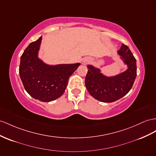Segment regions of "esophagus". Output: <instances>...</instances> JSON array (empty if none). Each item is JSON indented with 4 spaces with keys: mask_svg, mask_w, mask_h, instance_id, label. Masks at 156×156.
Masks as SVG:
<instances>
[{
    "mask_svg": "<svg viewBox=\"0 0 156 156\" xmlns=\"http://www.w3.org/2000/svg\"><path fill=\"white\" fill-rule=\"evenodd\" d=\"M90 62V59L88 58H85L83 59V64H87L88 62Z\"/></svg>",
    "mask_w": 156,
    "mask_h": 156,
    "instance_id": "1",
    "label": "esophagus"
}]
</instances>
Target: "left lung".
Segmentation results:
<instances>
[{
	"label": "left lung",
	"mask_w": 156,
	"mask_h": 156,
	"mask_svg": "<svg viewBox=\"0 0 156 156\" xmlns=\"http://www.w3.org/2000/svg\"><path fill=\"white\" fill-rule=\"evenodd\" d=\"M128 69L113 77H106L98 68L88 65L85 85L89 94L103 102H113L123 97L131 89L136 77V61L127 45L117 51Z\"/></svg>",
	"instance_id": "left-lung-1"
}]
</instances>
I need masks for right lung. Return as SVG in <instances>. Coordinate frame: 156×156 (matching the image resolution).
Segmentation results:
<instances>
[{
  "mask_svg": "<svg viewBox=\"0 0 156 156\" xmlns=\"http://www.w3.org/2000/svg\"><path fill=\"white\" fill-rule=\"evenodd\" d=\"M42 37L32 42L20 58V76L25 89L33 98L50 102L64 94L69 78L80 66L59 64L49 66L38 58Z\"/></svg>",
  "mask_w": 156,
  "mask_h": 156,
  "instance_id": "right-lung-1",
  "label": "right lung"
}]
</instances>
